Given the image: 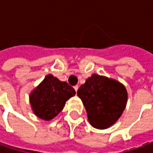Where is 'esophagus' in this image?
<instances>
[{
	"label": "esophagus",
	"instance_id": "34e87169",
	"mask_svg": "<svg viewBox=\"0 0 153 153\" xmlns=\"http://www.w3.org/2000/svg\"><path fill=\"white\" fill-rule=\"evenodd\" d=\"M74 89H75V91L77 92V89H78V86H77V85L74 86Z\"/></svg>",
	"mask_w": 153,
	"mask_h": 153
}]
</instances>
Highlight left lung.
Wrapping results in <instances>:
<instances>
[{"mask_svg":"<svg viewBox=\"0 0 153 153\" xmlns=\"http://www.w3.org/2000/svg\"><path fill=\"white\" fill-rule=\"evenodd\" d=\"M92 126L104 129L112 125L126 106V88L113 79L94 74L77 90Z\"/></svg>","mask_w":153,"mask_h":153,"instance_id":"left-lung-1","label":"left lung"}]
</instances>
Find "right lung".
Wrapping results in <instances>:
<instances>
[{"mask_svg":"<svg viewBox=\"0 0 153 153\" xmlns=\"http://www.w3.org/2000/svg\"><path fill=\"white\" fill-rule=\"evenodd\" d=\"M75 94V89L67 82L48 75L33 90L30 100L35 114L42 119L50 120L61 111L65 101Z\"/></svg>","mask_w":153,"mask_h":153,"instance_id":"obj_1","label":"right lung"}]
</instances>
